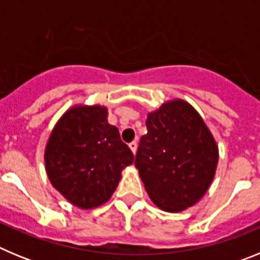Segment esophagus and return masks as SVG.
Here are the masks:
<instances>
[{"label":"esophagus","mask_w":260,"mask_h":260,"mask_svg":"<svg viewBox=\"0 0 260 260\" xmlns=\"http://www.w3.org/2000/svg\"><path fill=\"white\" fill-rule=\"evenodd\" d=\"M128 147H130V150L133 151V153H134L135 155V152H137V148H138V143H137V141H133L132 143L128 144Z\"/></svg>","instance_id":"esophagus-1"}]
</instances>
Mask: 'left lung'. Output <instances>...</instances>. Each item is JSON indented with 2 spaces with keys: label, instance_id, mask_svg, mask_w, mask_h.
I'll return each instance as SVG.
<instances>
[{
  "label": "left lung",
  "instance_id": "1",
  "mask_svg": "<svg viewBox=\"0 0 260 260\" xmlns=\"http://www.w3.org/2000/svg\"><path fill=\"white\" fill-rule=\"evenodd\" d=\"M135 156L151 201L167 212L194 206L215 176L219 151L198 112L183 100L148 114Z\"/></svg>",
  "mask_w": 260,
  "mask_h": 260
}]
</instances>
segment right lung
Returning <instances> with one entry per match:
<instances>
[{"instance_id": "1", "label": "right lung", "mask_w": 260, "mask_h": 260, "mask_svg": "<svg viewBox=\"0 0 260 260\" xmlns=\"http://www.w3.org/2000/svg\"><path fill=\"white\" fill-rule=\"evenodd\" d=\"M107 117V108L100 105L71 108L54 126L45 148L47 174L54 189L84 210L109 201L121 172L134 161Z\"/></svg>"}]
</instances>
